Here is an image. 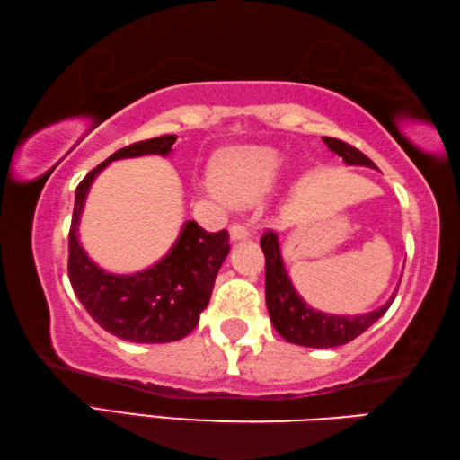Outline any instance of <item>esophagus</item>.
<instances>
[{
  "label": "esophagus",
  "mask_w": 460,
  "mask_h": 460,
  "mask_svg": "<svg viewBox=\"0 0 460 460\" xmlns=\"http://www.w3.org/2000/svg\"><path fill=\"white\" fill-rule=\"evenodd\" d=\"M251 236V230H248L246 224H232L230 226V238L232 240H244Z\"/></svg>",
  "instance_id": "obj_1"
}]
</instances>
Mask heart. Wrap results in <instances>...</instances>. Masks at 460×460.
Instances as JSON below:
<instances>
[{"instance_id": "b5f03b06", "label": "heart", "mask_w": 460, "mask_h": 460, "mask_svg": "<svg viewBox=\"0 0 460 460\" xmlns=\"http://www.w3.org/2000/svg\"><path fill=\"white\" fill-rule=\"evenodd\" d=\"M283 161L270 147L246 145L217 155L214 164V185L226 199L234 204H251L275 188Z\"/></svg>"}]
</instances>
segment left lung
Here are the masks:
<instances>
[{
    "mask_svg": "<svg viewBox=\"0 0 460 460\" xmlns=\"http://www.w3.org/2000/svg\"><path fill=\"white\" fill-rule=\"evenodd\" d=\"M323 141L329 149L343 157L348 165H366L376 169L374 161L366 157L359 149L351 147L349 143L333 139V137H323ZM261 248L264 259H267V270H264L267 279H264V285H267V307L270 321L279 335L295 345H305V348H337V345L349 343L358 335L364 333L366 329L372 327L390 309L392 301L396 299L398 288L390 296V301L382 305L380 309L353 317L315 311L295 291L283 264L275 232H264L261 238Z\"/></svg>",
    "mask_w": 460,
    "mask_h": 460,
    "instance_id": "left-lung-1",
    "label": "left lung"
}]
</instances>
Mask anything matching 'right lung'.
<instances>
[{
    "mask_svg": "<svg viewBox=\"0 0 460 460\" xmlns=\"http://www.w3.org/2000/svg\"><path fill=\"white\" fill-rule=\"evenodd\" d=\"M175 135H161L119 149L86 173L76 188L68 234V277L78 301L104 332L133 343H169L188 335L208 307L214 280L230 252L228 230L208 232L193 220L185 222L164 259L135 275H112L88 259L78 243L80 214L94 177L111 161L167 155Z\"/></svg>",
    "mask_w": 460,
    "mask_h": 460,
    "instance_id": "right-lung-1",
    "label": "right lung"
}]
</instances>
